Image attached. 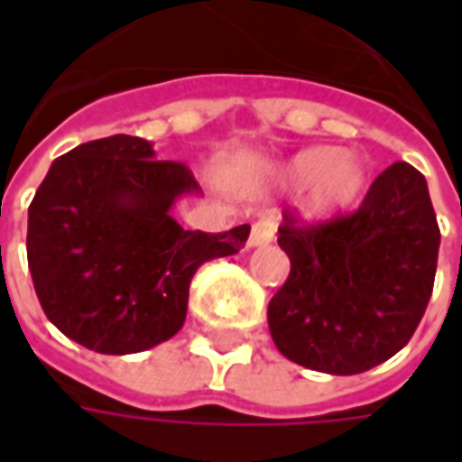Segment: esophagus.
Returning <instances> with one entry per match:
<instances>
[{
	"mask_svg": "<svg viewBox=\"0 0 462 462\" xmlns=\"http://www.w3.org/2000/svg\"><path fill=\"white\" fill-rule=\"evenodd\" d=\"M274 235H277V222L257 220L254 225H252L250 240H247V245H250V247H260V245H267V242L274 240Z\"/></svg>",
	"mask_w": 462,
	"mask_h": 462,
	"instance_id": "34e87169",
	"label": "esophagus"
}]
</instances>
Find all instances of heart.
Instances as JSON below:
<instances>
[{
	"label": "heart",
	"instance_id": "heart-1",
	"mask_svg": "<svg viewBox=\"0 0 462 462\" xmlns=\"http://www.w3.org/2000/svg\"><path fill=\"white\" fill-rule=\"evenodd\" d=\"M274 180L304 188L301 208L310 217L327 220L351 210L368 188V171L356 155L334 145H314L294 152L274 168Z\"/></svg>",
	"mask_w": 462,
	"mask_h": 462
}]
</instances>
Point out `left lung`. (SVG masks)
Wrapping results in <instances>:
<instances>
[{"label":"left lung","instance_id":"obj_1","mask_svg":"<svg viewBox=\"0 0 462 462\" xmlns=\"http://www.w3.org/2000/svg\"><path fill=\"white\" fill-rule=\"evenodd\" d=\"M290 277L267 307L274 346L311 371L351 376L406 346L436 280L438 230L426 178L393 162L354 215L304 225L284 212Z\"/></svg>","mask_w":462,"mask_h":462}]
</instances>
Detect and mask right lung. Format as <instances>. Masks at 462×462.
Here are the masks:
<instances>
[{"label":"right lung","instance_id":"right-lung-1","mask_svg":"<svg viewBox=\"0 0 462 462\" xmlns=\"http://www.w3.org/2000/svg\"><path fill=\"white\" fill-rule=\"evenodd\" d=\"M200 195L188 165L152 143L108 135L51 162L29 205L26 257L56 329L98 354H138L180 331L200 264L237 254L250 225L182 230L171 215Z\"/></svg>","mask_w":462,"mask_h":462}]
</instances>
